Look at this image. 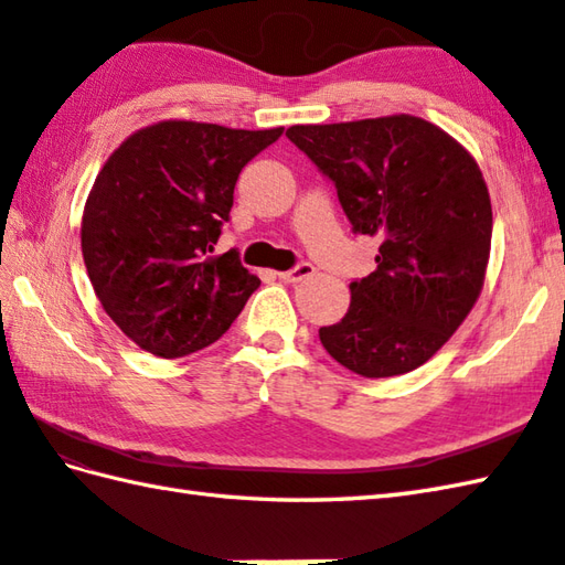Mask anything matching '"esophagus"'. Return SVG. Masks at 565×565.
<instances>
[{
	"mask_svg": "<svg viewBox=\"0 0 565 565\" xmlns=\"http://www.w3.org/2000/svg\"><path fill=\"white\" fill-rule=\"evenodd\" d=\"M313 274H316L313 264H310V262H301V264H296L294 269L281 271L279 279L286 281V284H298V281H303V279H308V276H313Z\"/></svg>",
	"mask_w": 565,
	"mask_h": 565,
	"instance_id": "esophagus-1",
	"label": "esophagus"
}]
</instances>
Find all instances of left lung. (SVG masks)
<instances>
[{
  "mask_svg": "<svg viewBox=\"0 0 565 565\" xmlns=\"http://www.w3.org/2000/svg\"><path fill=\"white\" fill-rule=\"evenodd\" d=\"M286 138L338 189L352 231L381 243L376 269L350 284V310L320 328L322 347L366 379L423 366L483 289L493 209L476 160L407 114L291 126Z\"/></svg>",
  "mask_w": 565,
  "mask_h": 565,
  "instance_id": "left-lung-1",
  "label": "left lung"
}]
</instances>
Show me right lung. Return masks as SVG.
I'll use <instances>...</instances> for the list:
<instances>
[{
	"mask_svg": "<svg viewBox=\"0 0 565 565\" xmlns=\"http://www.w3.org/2000/svg\"><path fill=\"white\" fill-rule=\"evenodd\" d=\"M284 128L160 121L121 142L82 215L94 294L140 350L162 359L213 344L259 279L237 249L213 257L243 167Z\"/></svg>",
	"mask_w": 565,
	"mask_h": 565,
	"instance_id": "add662e5",
	"label": "right lung"
}]
</instances>
